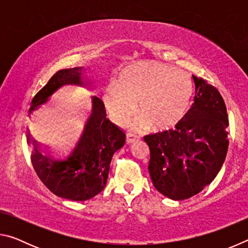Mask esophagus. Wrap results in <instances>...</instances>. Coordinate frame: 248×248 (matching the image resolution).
I'll use <instances>...</instances> for the list:
<instances>
[{
  "label": "esophagus",
  "mask_w": 248,
  "mask_h": 248,
  "mask_svg": "<svg viewBox=\"0 0 248 248\" xmlns=\"http://www.w3.org/2000/svg\"><path fill=\"white\" fill-rule=\"evenodd\" d=\"M136 140H137L136 136H133L132 133H127V137H125V142H127V144H131Z\"/></svg>",
  "instance_id": "esophagus-1"
}]
</instances>
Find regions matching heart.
Returning <instances> with one entry per match:
<instances>
[{
  "label": "heart",
  "mask_w": 248,
  "mask_h": 248,
  "mask_svg": "<svg viewBox=\"0 0 248 248\" xmlns=\"http://www.w3.org/2000/svg\"><path fill=\"white\" fill-rule=\"evenodd\" d=\"M192 95L189 74L158 62H145L125 69L117 87L111 85L105 92L103 102L117 124H127L138 104L141 125L166 130L183 119Z\"/></svg>",
  "instance_id": "1"
}]
</instances>
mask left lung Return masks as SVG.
Wrapping results in <instances>:
<instances>
[{"instance_id": "left-lung-1", "label": "left lung", "mask_w": 248, "mask_h": 248, "mask_svg": "<svg viewBox=\"0 0 248 248\" xmlns=\"http://www.w3.org/2000/svg\"><path fill=\"white\" fill-rule=\"evenodd\" d=\"M194 104L174 129L144 137L154 187L173 200L195 196L211 184L228 153L224 99L215 86L192 75Z\"/></svg>"}]
</instances>
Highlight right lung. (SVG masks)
Here are the masks:
<instances>
[{
  "mask_svg": "<svg viewBox=\"0 0 248 248\" xmlns=\"http://www.w3.org/2000/svg\"><path fill=\"white\" fill-rule=\"evenodd\" d=\"M85 71L79 66L57 72L32 98L28 116L38 114L62 86H90ZM71 134L63 144L49 145L38 143L28 130L27 143L33 170L50 191L64 199L85 201L106 186L111 158L124 146L125 133L106 118L102 99L92 96L91 109L81 117L78 132Z\"/></svg>",
  "mask_w": 248,
  "mask_h": 248,
  "instance_id": "add662e5",
  "label": "right lung"
}]
</instances>
